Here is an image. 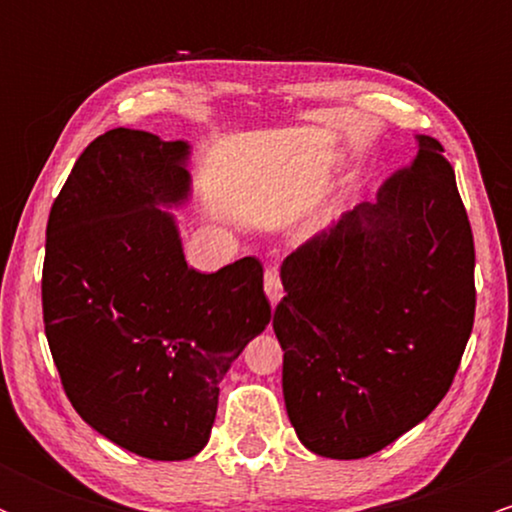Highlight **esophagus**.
<instances>
[{
	"label": "esophagus",
	"mask_w": 512,
	"mask_h": 512,
	"mask_svg": "<svg viewBox=\"0 0 512 512\" xmlns=\"http://www.w3.org/2000/svg\"><path fill=\"white\" fill-rule=\"evenodd\" d=\"M264 291H267V298L272 305L279 303L281 296H284V286H281L279 272H276V269H267V272H264Z\"/></svg>",
	"instance_id": "esophagus-1"
}]
</instances>
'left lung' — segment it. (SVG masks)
I'll return each mask as SVG.
<instances>
[{
	"mask_svg": "<svg viewBox=\"0 0 512 512\" xmlns=\"http://www.w3.org/2000/svg\"><path fill=\"white\" fill-rule=\"evenodd\" d=\"M419 154L281 264L284 402L315 455L358 460L426 419L474 325V238L443 146Z\"/></svg>",
	"mask_w": 512,
	"mask_h": 512,
	"instance_id": "left-lung-1",
	"label": "left lung"
}]
</instances>
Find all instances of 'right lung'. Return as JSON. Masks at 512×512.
Listing matches in <instances>:
<instances>
[{
  "instance_id": "right-lung-1",
  "label": "right lung",
  "mask_w": 512,
  "mask_h": 512,
  "mask_svg": "<svg viewBox=\"0 0 512 512\" xmlns=\"http://www.w3.org/2000/svg\"><path fill=\"white\" fill-rule=\"evenodd\" d=\"M187 158V142L110 129L74 163L45 231V337L69 402L161 462L207 445L223 375L272 320L260 260L187 267L161 209L190 197Z\"/></svg>"
}]
</instances>
